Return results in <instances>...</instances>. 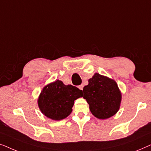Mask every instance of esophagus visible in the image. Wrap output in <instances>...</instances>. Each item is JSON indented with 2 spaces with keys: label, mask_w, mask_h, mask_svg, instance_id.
Wrapping results in <instances>:
<instances>
[{
  "label": "esophagus",
  "mask_w": 151,
  "mask_h": 151,
  "mask_svg": "<svg viewBox=\"0 0 151 151\" xmlns=\"http://www.w3.org/2000/svg\"><path fill=\"white\" fill-rule=\"evenodd\" d=\"M78 88H79L80 90H83V85H80V86H78Z\"/></svg>",
  "instance_id": "esophagus-1"
}]
</instances>
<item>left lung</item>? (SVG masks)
Returning <instances> with one entry per match:
<instances>
[{
  "mask_svg": "<svg viewBox=\"0 0 151 151\" xmlns=\"http://www.w3.org/2000/svg\"><path fill=\"white\" fill-rule=\"evenodd\" d=\"M83 93L91 112L97 118L108 119L119 111L122 93L114 80L96 73L83 88Z\"/></svg>",
  "mask_w": 151,
  "mask_h": 151,
  "instance_id": "left-lung-1",
  "label": "left lung"
}]
</instances>
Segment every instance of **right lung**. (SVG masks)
Wrapping results in <instances>:
<instances>
[{
	"mask_svg": "<svg viewBox=\"0 0 151 151\" xmlns=\"http://www.w3.org/2000/svg\"><path fill=\"white\" fill-rule=\"evenodd\" d=\"M82 97V91L71 84L65 85L61 80L47 84L38 98L42 113L53 120L65 119L72 112L74 101Z\"/></svg>",
	"mask_w": 151,
	"mask_h": 151,
	"instance_id": "1",
	"label": "right lung"
}]
</instances>
